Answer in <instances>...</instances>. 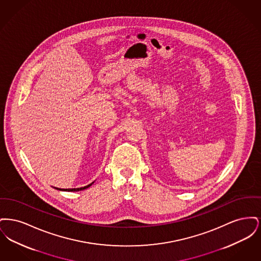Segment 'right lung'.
<instances>
[{"label": "right lung", "mask_w": 261, "mask_h": 261, "mask_svg": "<svg viewBox=\"0 0 261 261\" xmlns=\"http://www.w3.org/2000/svg\"><path fill=\"white\" fill-rule=\"evenodd\" d=\"M94 183V182H93ZM93 183H91V184H89L87 186L85 187H81V188H75V189H59V188H56V189H58V190H61V191H67V192H78V191H82V190H85V189H87L89 187L91 186Z\"/></svg>", "instance_id": "add662e5"}]
</instances>
